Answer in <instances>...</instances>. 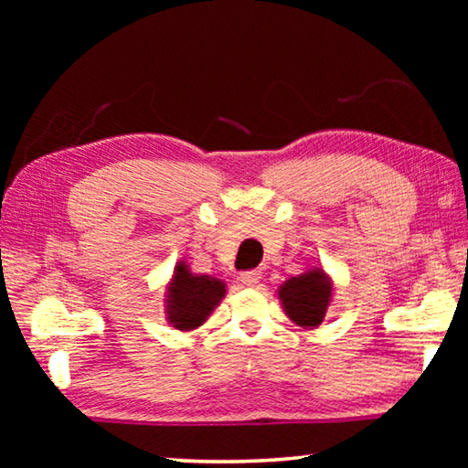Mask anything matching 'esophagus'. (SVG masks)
Segmentation results:
<instances>
[{"label":"esophagus","instance_id":"34e87169","mask_svg":"<svg viewBox=\"0 0 468 468\" xmlns=\"http://www.w3.org/2000/svg\"><path fill=\"white\" fill-rule=\"evenodd\" d=\"M239 279H241L245 287H256L260 279H262V272H260V271H243L239 274Z\"/></svg>","mask_w":468,"mask_h":468}]
</instances>
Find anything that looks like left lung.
<instances>
[{"mask_svg": "<svg viewBox=\"0 0 468 468\" xmlns=\"http://www.w3.org/2000/svg\"><path fill=\"white\" fill-rule=\"evenodd\" d=\"M330 295L332 287L322 271L292 276L279 291L284 312L299 326H318L328 310Z\"/></svg>", "mask_w": 468, "mask_h": 468, "instance_id": "left-lung-1", "label": "left lung"}]
</instances>
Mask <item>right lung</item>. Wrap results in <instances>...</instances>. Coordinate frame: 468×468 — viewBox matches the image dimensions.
Segmentation results:
<instances>
[{"label":"right lung","instance_id":"obj_1","mask_svg":"<svg viewBox=\"0 0 468 468\" xmlns=\"http://www.w3.org/2000/svg\"><path fill=\"white\" fill-rule=\"evenodd\" d=\"M223 295V282L210 279V276L189 274L186 264L181 262L176 268V276H173L169 287V320L173 326L179 330L200 326V324L208 318L210 312L218 305V301Z\"/></svg>","mask_w":468,"mask_h":468}]
</instances>
